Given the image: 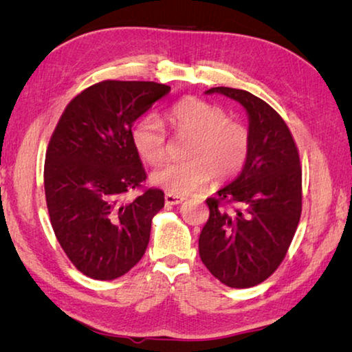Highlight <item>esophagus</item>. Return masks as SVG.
Masks as SVG:
<instances>
[{
    "instance_id": "1",
    "label": "esophagus",
    "mask_w": 352,
    "mask_h": 352,
    "mask_svg": "<svg viewBox=\"0 0 352 352\" xmlns=\"http://www.w3.org/2000/svg\"><path fill=\"white\" fill-rule=\"evenodd\" d=\"M183 200H184V197H180V195H172V194L164 195L166 205H180Z\"/></svg>"
}]
</instances>
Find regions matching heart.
Segmentation results:
<instances>
[{"instance_id":"b5f03b06","label":"heart","mask_w":352,"mask_h":352,"mask_svg":"<svg viewBox=\"0 0 352 352\" xmlns=\"http://www.w3.org/2000/svg\"><path fill=\"white\" fill-rule=\"evenodd\" d=\"M178 135L190 136L188 162L168 163L152 172L151 182L172 195H186L214 177L228 182L242 170L250 152L248 129L228 119L222 107L204 99H184L169 111ZM135 151L148 164H160L168 157V133L157 116H146L132 133Z\"/></svg>"}]
</instances>
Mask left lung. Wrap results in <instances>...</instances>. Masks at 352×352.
Returning a JSON list of instances; mask_svg holds the SVG:
<instances>
[{
	"instance_id": "obj_1",
	"label": "left lung",
	"mask_w": 352,
	"mask_h": 352,
	"mask_svg": "<svg viewBox=\"0 0 352 352\" xmlns=\"http://www.w3.org/2000/svg\"><path fill=\"white\" fill-rule=\"evenodd\" d=\"M248 115L250 152L228 186L206 199L210 219L199 237L200 259L220 283L247 289L275 272L301 217L300 155L287 124L272 107L245 90L216 87Z\"/></svg>"
}]
</instances>
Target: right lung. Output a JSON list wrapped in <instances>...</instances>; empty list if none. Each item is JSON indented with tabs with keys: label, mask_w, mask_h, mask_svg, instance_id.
<instances>
[{
	"label": "right lung",
	"mask_w": 352,
	"mask_h": 352,
	"mask_svg": "<svg viewBox=\"0 0 352 352\" xmlns=\"http://www.w3.org/2000/svg\"><path fill=\"white\" fill-rule=\"evenodd\" d=\"M170 91L157 82L104 80L67 105L47 144L45 195L56 237L83 275L110 281L138 264L162 189L133 201L122 195L146 182L132 126Z\"/></svg>",
	"instance_id": "add662e5"
}]
</instances>
